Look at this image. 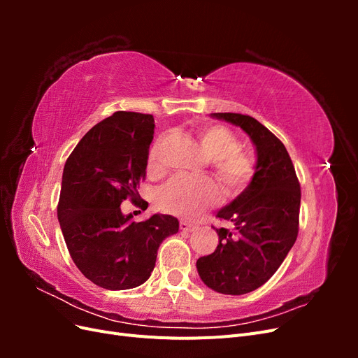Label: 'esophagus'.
I'll return each instance as SVG.
<instances>
[{
	"label": "esophagus",
	"instance_id": "34e87169",
	"mask_svg": "<svg viewBox=\"0 0 358 358\" xmlns=\"http://www.w3.org/2000/svg\"><path fill=\"white\" fill-rule=\"evenodd\" d=\"M179 227H180V230H183V231H192L194 229H196V224H192V222H189V221H185V220H182L180 222H179Z\"/></svg>",
	"mask_w": 358,
	"mask_h": 358
}]
</instances>
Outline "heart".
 <instances>
[{
    "label": "heart",
    "mask_w": 358,
    "mask_h": 358,
    "mask_svg": "<svg viewBox=\"0 0 358 358\" xmlns=\"http://www.w3.org/2000/svg\"><path fill=\"white\" fill-rule=\"evenodd\" d=\"M169 136H159L149 149V171L164 170V149ZM204 152L212 158L210 166L215 178L220 180L225 196L239 197L251 187L257 175L255 158L242 149L241 140L222 125H209L200 131ZM221 199V188L213 179H191L175 176L158 192L159 208L182 218H196L212 208Z\"/></svg>",
    "instance_id": "heart-1"
}]
</instances>
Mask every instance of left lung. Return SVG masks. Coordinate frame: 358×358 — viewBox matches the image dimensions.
<instances>
[{"mask_svg":"<svg viewBox=\"0 0 358 358\" xmlns=\"http://www.w3.org/2000/svg\"><path fill=\"white\" fill-rule=\"evenodd\" d=\"M241 127L257 149V175L242 196L216 218L234 230L216 229L215 252L197 259L203 282L222 294L251 292L275 275L299 234L300 183L284 143L257 119L241 113H212Z\"/></svg>","mask_w":358,"mask_h":358,"instance_id":"8db88e82","label":"left lung"}]
</instances>
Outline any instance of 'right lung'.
<instances>
[{"label":"right lung","mask_w":358,"mask_h":358,"mask_svg":"<svg viewBox=\"0 0 358 358\" xmlns=\"http://www.w3.org/2000/svg\"><path fill=\"white\" fill-rule=\"evenodd\" d=\"M152 115L115 112L94 125L67 158L58 221L74 264L106 289L142 285L155 267L161 242L179 230L171 215L133 222L125 200L145 210L137 187L146 178Z\"/></svg>","instance_id":"add662e5"}]
</instances>
